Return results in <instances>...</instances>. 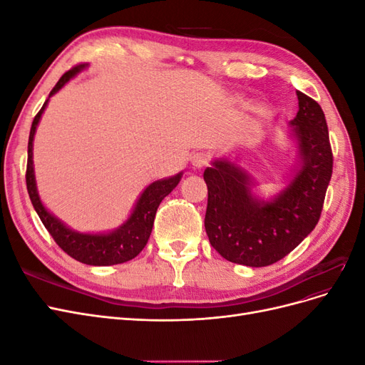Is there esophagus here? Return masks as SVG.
<instances>
[{
  "label": "esophagus",
  "mask_w": 365,
  "mask_h": 365,
  "mask_svg": "<svg viewBox=\"0 0 365 365\" xmlns=\"http://www.w3.org/2000/svg\"><path fill=\"white\" fill-rule=\"evenodd\" d=\"M210 161V155L205 152H196L192 155V164L195 165L196 169H201L204 165H207Z\"/></svg>",
  "instance_id": "esophagus-1"
}]
</instances>
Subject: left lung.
I'll return each instance as SVG.
<instances>
[{"label": "left lung", "mask_w": 365, "mask_h": 365, "mask_svg": "<svg viewBox=\"0 0 365 365\" xmlns=\"http://www.w3.org/2000/svg\"><path fill=\"white\" fill-rule=\"evenodd\" d=\"M298 113L291 121L302 168L271 202L251 195L248 175L230 161L217 160L204 172L208 189L205 231L210 244L224 259L268 267L302 244L318 224L334 155L322 106L297 91Z\"/></svg>", "instance_id": "left-lung-1"}]
</instances>
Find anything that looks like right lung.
<instances>
[{"mask_svg":"<svg viewBox=\"0 0 365 365\" xmlns=\"http://www.w3.org/2000/svg\"><path fill=\"white\" fill-rule=\"evenodd\" d=\"M85 67L86 63H79L65 73L59 79V82L54 85L50 96L58 93L73 76H76ZM47 102L48 98L46 103L42 105L41 111L35 115V118H33L29 135V157L26 170L27 192L39 219L42 220L43 227L48 230V233L59 245V248L63 250L70 257L76 259L77 262H82L85 264H94V267H109V264H118L132 260L146 247L149 236L152 233L157 208L164 197L178 185L182 173L175 175L168 180L152 182L148 189L141 193L130 217L120 228L113 231V233L82 235L70 230L68 227H65L59 219L50 215L46 207L42 205L36 190L35 172H33V137H35L36 126L39 123V118L43 113V109L47 106Z\"/></svg>","mask_w":365,"mask_h":365,"instance_id":"1","label":"right lung"}]
</instances>
